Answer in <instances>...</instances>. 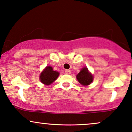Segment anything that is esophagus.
Wrapping results in <instances>:
<instances>
[{
    "instance_id": "obj_1",
    "label": "esophagus",
    "mask_w": 132,
    "mask_h": 132,
    "mask_svg": "<svg viewBox=\"0 0 132 132\" xmlns=\"http://www.w3.org/2000/svg\"><path fill=\"white\" fill-rule=\"evenodd\" d=\"M65 73L67 74V75H69V74L71 73V71L70 70H65Z\"/></svg>"
}]
</instances>
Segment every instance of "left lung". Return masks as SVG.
Returning <instances> with one entry per match:
<instances>
[{
	"label": "left lung",
	"instance_id": "8db88e82",
	"mask_svg": "<svg viewBox=\"0 0 132 132\" xmlns=\"http://www.w3.org/2000/svg\"><path fill=\"white\" fill-rule=\"evenodd\" d=\"M76 77L78 82L84 86L90 85L94 80V77L87 67L82 68L79 73L77 75Z\"/></svg>",
	"mask_w": 132,
	"mask_h": 132
}]
</instances>
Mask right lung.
<instances>
[{"label": "right lung", "mask_w": 132, "mask_h": 132, "mask_svg": "<svg viewBox=\"0 0 132 132\" xmlns=\"http://www.w3.org/2000/svg\"><path fill=\"white\" fill-rule=\"evenodd\" d=\"M59 75V72L53 70L50 66H47L40 75V80L43 84L49 85L57 79Z\"/></svg>", "instance_id": "obj_1"}]
</instances>
